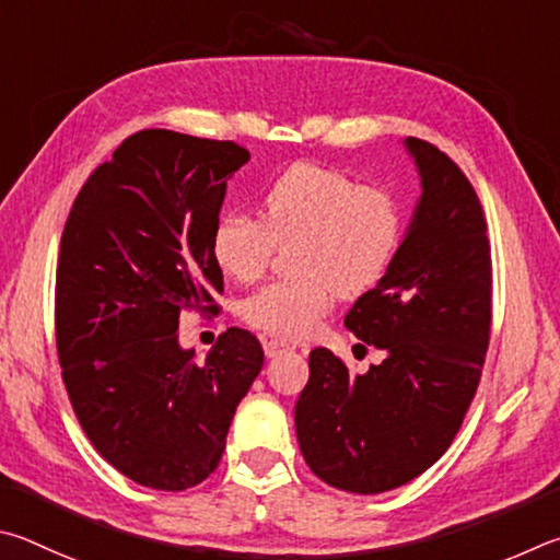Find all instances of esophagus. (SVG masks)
<instances>
[{
	"label": "esophagus",
	"mask_w": 560,
	"mask_h": 560,
	"mask_svg": "<svg viewBox=\"0 0 560 560\" xmlns=\"http://www.w3.org/2000/svg\"><path fill=\"white\" fill-rule=\"evenodd\" d=\"M262 349H265V357L268 359H272V357H280L282 351H290L292 347H290V341H285V339H265L262 341Z\"/></svg>",
	"instance_id": "34e87169"
}]
</instances>
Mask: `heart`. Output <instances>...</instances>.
Wrapping results in <instances>:
<instances>
[{
  "instance_id": "1",
  "label": "heart",
  "mask_w": 560,
  "mask_h": 560,
  "mask_svg": "<svg viewBox=\"0 0 560 560\" xmlns=\"http://www.w3.org/2000/svg\"><path fill=\"white\" fill-rule=\"evenodd\" d=\"M290 241L295 275L245 298L243 317L268 335L302 339L337 295L359 298L386 278L404 243V211L386 189L298 162L265 189L260 221L243 213L215 221L211 255L231 280L255 282L270 268L275 245Z\"/></svg>"
}]
</instances>
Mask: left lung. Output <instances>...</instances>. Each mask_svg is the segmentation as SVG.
<instances>
[{
    "mask_svg": "<svg viewBox=\"0 0 560 560\" xmlns=\"http://www.w3.org/2000/svg\"><path fill=\"white\" fill-rule=\"evenodd\" d=\"M406 144L423 184L413 223L386 278L345 317L384 361L354 376L335 351L312 349L295 406L307 467L354 494L388 492L443 457L477 394L492 329V250L475 186L435 144Z\"/></svg>",
    "mask_w": 560,
    "mask_h": 560,
    "instance_id": "1",
    "label": "left lung"
}]
</instances>
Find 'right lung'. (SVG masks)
<instances>
[{"label": "right lung", "mask_w": 560, "mask_h": 560, "mask_svg": "<svg viewBox=\"0 0 560 560\" xmlns=\"http://www.w3.org/2000/svg\"><path fill=\"white\" fill-rule=\"evenodd\" d=\"M250 160L231 140L140 130L88 176L56 268V349L88 440L132 482L184 492L221 463L262 347L223 331L203 364L176 341L182 312L219 315L211 233L225 182Z\"/></svg>", "instance_id": "obj_1"}]
</instances>
